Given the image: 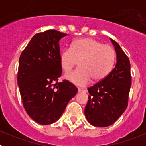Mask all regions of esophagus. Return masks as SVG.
<instances>
[{"label":"esophagus","instance_id":"esophagus-1","mask_svg":"<svg viewBox=\"0 0 146 146\" xmlns=\"http://www.w3.org/2000/svg\"><path fill=\"white\" fill-rule=\"evenodd\" d=\"M78 91H79V92H80V91H83V92H86V89H82V88H78Z\"/></svg>","mask_w":146,"mask_h":146}]
</instances>
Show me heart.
Masks as SVG:
<instances>
[{"label": "heart", "instance_id": "1", "mask_svg": "<svg viewBox=\"0 0 146 146\" xmlns=\"http://www.w3.org/2000/svg\"><path fill=\"white\" fill-rule=\"evenodd\" d=\"M115 59L113 46L104 44L92 38L75 40L70 48H64L59 55L60 64L65 73L70 72L79 62L77 70L66 75L67 79L79 86L90 81L102 80L111 72Z\"/></svg>", "mask_w": 146, "mask_h": 146}]
</instances>
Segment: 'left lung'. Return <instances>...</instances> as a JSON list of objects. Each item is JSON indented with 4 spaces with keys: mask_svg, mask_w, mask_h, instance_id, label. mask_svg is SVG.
I'll return each mask as SVG.
<instances>
[{
    "mask_svg": "<svg viewBox=\"0 0 146 146\" xmlns=\"http://www.w3.org/2000/svg\"><path fill=\"white\" fill-rule=\"evenodd\" d=\"M116 51L115 68L101 81L88 88L85 115L91 125L105 127L118 120L128 106L131 85L130 62L120 45L110 38Z\"/></svg>",
    "mask_w": 146,
    "mask_h": 146,
    "instance_id": "left-lung-1",
    "label": "left lung"
}]
</instances>
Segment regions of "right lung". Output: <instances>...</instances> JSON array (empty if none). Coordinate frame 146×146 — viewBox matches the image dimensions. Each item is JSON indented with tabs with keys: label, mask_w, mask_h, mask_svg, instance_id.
<instances>
[{
	"label": "right lung",
	"mask_w": 146,
	"mask_h": 146,
	"mask_svg": "<svg viewBox=\"0 0 146 146\" xmlns=\"http://www.w3.org/2000/svg\"><path fill=\"white\" fill-rule=\"evenodd\" d=\"M67 34L47 30L35 34L19 59L17 82L25 111L42 125L60 118L77 88L61 76L59 41Z\"/></svg>",
	"instance_id": "1"
}]
</instances>
